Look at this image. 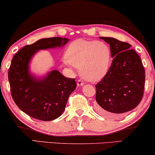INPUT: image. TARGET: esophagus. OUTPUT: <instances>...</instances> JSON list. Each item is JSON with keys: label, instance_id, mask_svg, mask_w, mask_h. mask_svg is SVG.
Here are the masks:
<instances>
[{"label": "esophagus", "instance_id": "esophagus-1", "mask_svg": "<svg viewBox=\"0 0 155 155\" xmlns=\"http://www.w3.org/2000/svg\"><path fill=\"white\" fill-rule=\"evenodd\" d=\"M84 84V82L82 81V80H78V82H77V85H78V87H81V86L83 85Z\"/></svg>", "mask_w": 155, "mask_h": 155}]
</instances>
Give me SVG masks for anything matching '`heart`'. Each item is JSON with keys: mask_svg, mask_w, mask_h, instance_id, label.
I'll return each instance as SVG.
<instances>
[{"mask_svg": "<svg viewBox=\"0 0 155 155\" xmlns=\"http://www.w3.org/2000/svg\"><path fill=\"white\" fill-rule=\"evenodd\" d=\"M65 63L78 68L84 79L98 82L106 75L111 63V51L102 41L75 40L68 46Z\"/></svg>", "mask_w": 155, "mask_h": 155, "instance_id": "b5f03b06", "label": "heart"}]
</instances>
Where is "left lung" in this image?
<instances>
[{
    "label": "left lung",
    "instance_id": "left-lung-1",
    "mask_svg": "<svg viewBox=\"0 0 155 155\" xmlns=\"http://www.w3.org/2000/svg\"><path fill=\"white\" fill-rule=\"evenodd\" d=\"M109 44L113 58L107 73L96 84L97 110L101 115L116 118L135 109L145 88V73L140 57L130 44L112 37H99Z\"/></svg>",
    "mask_w": 155,
    "mask_h": 155
}]
</instances>
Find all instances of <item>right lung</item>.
I'll return each mask as SVG.
<instances>
[{
  "instance_id": "obj_1",
  "label": "right lung",
  "mask_w": 155,
  "mask_h": 155,
  "mask_svg": "<svg viewBox=\"0 0 155 155\" xmlns=\"http://www.w3.org/2000/svg\"><path fill=\"white\" fill-rule=\"evenodd\" d=\"M68 41L61 37L39 39L21 48L12 59L8 80L12 99L19 109L31 117L44 121L58 118L64 111L70 94L75 90V79L65 78L57 70L37 78L29 69L37 51L63 47Z\"/></svg>"
}]
</instances>
